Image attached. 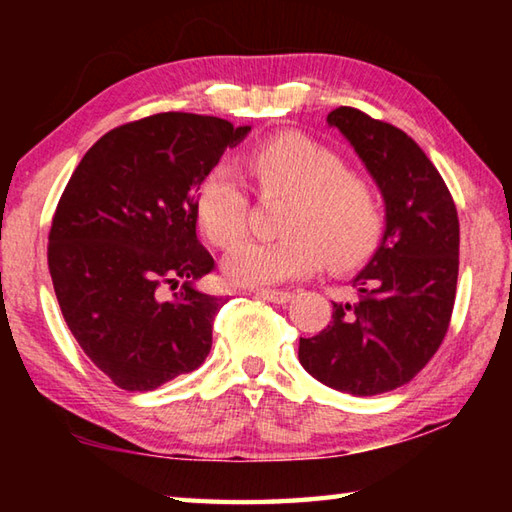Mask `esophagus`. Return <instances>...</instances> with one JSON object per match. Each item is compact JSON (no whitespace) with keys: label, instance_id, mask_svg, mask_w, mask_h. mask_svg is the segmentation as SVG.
Segmentation results:
<instances>
[{"label":"esophagus","instance_id":"obj_1","mask_svg":"<svg viewBox=\"0 0 512 512\" xmlns=\"http://www.w3.org/2000/svg\"><path fill=\"white\" fill-rule=\"evenodd\" d=\"M255 298L275 302V305H287V302L293 298V293H289V291H275V289H257L255 291Z\"/></svg>","mask_w":512,"mask_h":512}]
</instances>
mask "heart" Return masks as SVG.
<instances>
[{
	"label": "heart",
	"mask_w": 512,
	"mask_h": 512,
	"mask_svg": "<svg viewBox=\"0 0 512 512\" xmlns=\"http://www.w3.org/2000/svg\"><path fill=\"white\" fill-rule=\"evenodd\" d=\"M262 192L293 198L280 241H244L223 259V273L241 287H271L316 273L323 262L345 271L377 248L384 212L377 189L348 171L339 153L305 135H280L250 153ZM198 221L216 246L246 235L248 194L228 164H216L198 189Z\"/></svg>",
	"instance_id": "heart-1"
}]
</instances>
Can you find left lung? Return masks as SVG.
I'll use <instances>...</instances> for the list:
<instances>
[{
  "label": "left lung",
  "instance_id": "1",
  "mask_svg": "<svg viewBox=\"0 0 512 512\" xmlns=\"http://www.w3.org/2000/svg\"><path fill=\"white\" fill-rule=\"evenodd\" d=\"M375 180L386 228L352 280L354 302H332L323 332L300 339L311 377L357 397L395 391L443 343L458 280V214L445 180L409 135L357 108L327 115Z\"/></svg>",
  "mask_w": 512,
  "mask_h": 512
}]
</instances>
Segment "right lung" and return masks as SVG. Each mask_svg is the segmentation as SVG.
<instances>
[{
    "mask_svg": "<svg viewBox=\"0 0 512 512\" xmlns=\"http://www.w3.org/2000/svg\"><path fill=\"white\" fill-rule=\"evenodd\" d=\"M248 133L189 112L131 121L83 155L60 196L47 250L58 305L124 391H153L210 354L225 300L196 289L214 268L196 237L198 189Z\"/></svg>",
    "mask_w": 512,
    "mask_h": 512,
    "instance_id": "add662e5",
    "label": "right lung"
}]
</instances>
